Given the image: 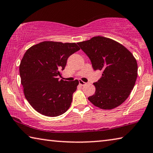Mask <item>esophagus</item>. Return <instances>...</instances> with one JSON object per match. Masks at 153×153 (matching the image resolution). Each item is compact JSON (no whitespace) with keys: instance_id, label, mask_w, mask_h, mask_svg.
Here are the masks:
<instances>
[{"instance_id":"esophagus-1","label":"esophagus","mask_w":153,"mask_h":153,"mask_svg":"<svg viewBox=\"0 0 153 153\" xmlns=\"http://www.w3.org/2000/svg\"><path fill=\"white\" fill-rule=\"evenodd\" d=\"M79 84H80V85H82V86H84V84H86V82H83L82 80H81V79H79Z\"/></svg>"}]
</instances>
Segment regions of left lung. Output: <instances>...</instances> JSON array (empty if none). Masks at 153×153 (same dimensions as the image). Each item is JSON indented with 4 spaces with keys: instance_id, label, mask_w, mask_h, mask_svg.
Returning a JSON list of instances; mask_svg holds the SVG:
<instances>
[{
    "instance_id": "8db88e82",
    "label": "left lung",
    "mask_w": 153,
    "mask_h": 153,
    "mask_svg": "<svg viewBox=\"0 0 153 153\" xmlns=\"http://www.w3.org/2000/svg\"><path fill=\"white\" fill-rule=\"evenodd\" d=\"M77 44L91 60L94 70L102 76L93 84L95 93L88 98L103 110L121 105L129 96L137 76V64L132 53L110 38L94 37Z\"/></svg>"
}]
</instances>
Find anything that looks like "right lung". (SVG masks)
Returning <instances> with one entry per match:
<instances>
[{"mask_svg":"<svg viewBox=\"0 0 153 153\" xmlns=\"http://www.w3.org/2000/svg\"><path fill=\"white\" fill-rule=\"evenodd\" d=\"M79 48L76 43L43 42L26 50L20 65L21 84L30 105L43 115L54 117L71 105L79 81L58 78L67 60Z\"/></svg>","mask_w":153,"mask_h":153,"instance_id":"obj_1","label":"right lung"}]
</instances>
